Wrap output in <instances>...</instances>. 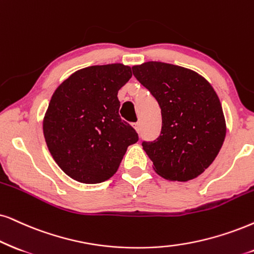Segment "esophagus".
<instances>
[{"label":"esophagus","instance_id":"obj_1","mask_svg":"<svg viewBox=\"0 0 254 254\" xmlns=\"http://www.w3.org/2000/svg\"><path fill=\"white\" fill-rule=\"evenodd\" d=\"M132 127H133V129L136 130L138 133H139L140 131H142V124H140V122H137V123L132 124Z\"/></svg>","mask_w":254,"mask_h":254}]
</instances>
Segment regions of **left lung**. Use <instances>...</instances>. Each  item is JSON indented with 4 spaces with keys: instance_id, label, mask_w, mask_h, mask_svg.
I'll return each mask as SVG.
<instances>
[{
    "instance_id": "obj_1",
    "label": "left lung",
    "mask_w": 254,
    "mask_h": 254,
    "mask_svg": "<svg viewBox=\"0 0 254 254\" xmlns=\"http://www.w3.org/2000/svg\"><path fill=\"white\" fill-rule=\"evenodd\" d=\"M133 75L158 102L162 131L143 150L160 177L188 182L212 164L226 134L219 97L193 70L163 62L132 66Z\"/></svg>"
}]
</instances>
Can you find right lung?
Segmentation results:
<instances>
[{"label": "right lung", "mask_w": 254, "mask_h": 254, "mask_svg": "<svg viewBox=\"0 0 254 254\" xmlns=\"http://www.w3.org/2000/svg\"><path fill=\"white\" fill-rule=\"evenodd\" d=\"M132 76L121 63L77 70L55 90L43 120L51 156L70 178L84 184L108 181L138 134L118 114L117 94Z\"/></svg>", "instance_id": "1"}]
</instances>
